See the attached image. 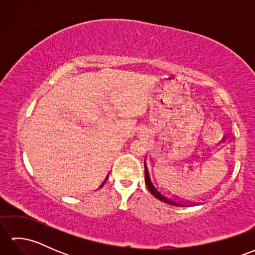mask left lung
Segmentation results:
<instances>
[{"instance_id": "1", "label": "left lung", "mask_w": 255, "mask_h": 255, "mask_svg": "<svg viewBox=\"0 0 255 255\" xmlns=\"http://www.w3.org/2000/svg\"><path fill=\"white\" fill-rule=\"evenodd\" d=\"M144 181H145V185H147L148 189L150 191V193L153 195L154 197H156L158 199L162 200V202H164L166 204H170V205H173V206H180V207H185V204H183V202H177V200H174V199H171L169 197L164 196L163 194H162L159 189H156L154 187V185L152 184V182H151L150 180V176H149V172H148V167H147V164H145V161H144Z\"/></svg>"}]
</instances>
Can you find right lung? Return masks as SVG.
<instances>
[{"mask_svg":"<svg viewBox=\"0 0 255 255\" xmlns=\"http://www.w3.org/2000/svg\"><path fill=\"white\" fill-rule=\"evenodd\" d=\"M106 180H107V178H106ZM106 180H105V181H106Z\"/></svg>","mask_w":255,"mask_h":255,"instance_id":"obj_1","label":"right lung"}]
</instances>
